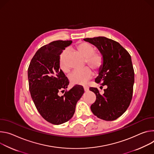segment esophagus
<instances>
[{
	"instance_id": "34e87169",
	"label": "esophagus",
	"mask_w": 154,
	"mask_h": 154,
	"mask_svg": "<svg viewBox=\"0 0 154 154\" xmlns=\"http://www.w3.org/2000/svg\"><path fill=\"white\" fill-rule=\"evenodd\" d=\"M84 91H85V92H88V91L89 90V87H88V86H84Z\"/></svg>"
}]
</instances>
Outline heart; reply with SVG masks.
I'll return each mask as SVG.
<instances>
[{"label":"heart","instance_id":"b5f03b06","mask_svg":"<svg viewBox=\"0 0 154 154\" xmlns=\"http://www.w3.org/2000/svg\"><path fill=\"white\" fill-rule=\"evenodd\" d=\"M78 52L86 57V63L94 69H98L103 63L102 56L95 53V49L92 45L86 42H80L76 45ZM68 51L67 49L63 51L59 57V66L60 69L65 73L70 71V67L66 62V58ZM92 72L89 68L82 70H75L70 75L71 81L76 84H85L92 78Z\"/></svg>","mask_w":154,"mask_h":154}]
</instances>
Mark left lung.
<instances>
[{"instance_id":"1","label":"left lung","mask_w":154,"mask_h":154,"mask_svg":"<svg viewBox=\"0 0 154 154\" xmlns=\"http://www.w3.org/2000/svg\"><path fill=\"white\" fill-rule=\"evenodd\" d=\"M84 40L94 45L100 51L103 63L95 82L107 86L103 95L97 88H90L97 97L91 106V111L103 120H116L126 111L132 98L134 73L131 56L118 42L106 37L87 38Z\"/></svg>"}]
</instances>
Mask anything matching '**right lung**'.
I'll list each match as a JSON object with an SVG mask.
<instances>
[{"label":"right lung","instance_id":"obj_1","mask_svg":"<svg viewBox=\"0 0 154 154\" xmlns=\"http://www.w3.org/2000/svg\"><path fill=\"white\" fill-rule=\"evenodd\" d=\"M71 40L54 41L40 48L31 60L28 80L31 97L40 115L48 122L60 125L73 117L78 101L83 95L82 86L76 85L63 96L69 81L60 69L59 57Z\"/></svg>","mask_w":154,"mask_h":154}]
</instances>
